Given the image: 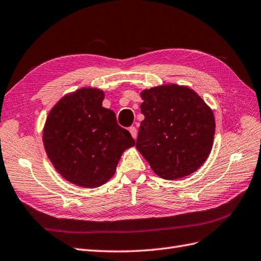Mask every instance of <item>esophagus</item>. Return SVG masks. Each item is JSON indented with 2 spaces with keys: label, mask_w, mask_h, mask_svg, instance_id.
I'll return each instance as SVG.
<instances>
[{
  "label": "esophagus",
  "mask_w": 261,
  "mask_h": 261,
  "mask_svg": "<svg viewBox=\"0 0 261 261\" xmlns=\"http://www.w3.org/2000/svg\"><path fill=\"white\" fill-rule=\"evenodd\" d=\"M129 131H130V135H131V137H132L133 139H137L138 132H137V129L135 128V126H130V128H129Z\"/></svg>",
  "instance_id": "esophagus-1"
}]
</instances>
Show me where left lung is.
<instances>
[{"label":"left lung","instance_id":"8db88e82","mask_svg":"<svg viewBox=\"0 0 261 261\" xmlns=\"http://www.w3.org/2000/svg\"><path fill=\"white\" fill-rule=\"evenodd\" d=\"M137 150L153 172L166 180L198 170L212 150L215 119L212 109L193 89L164 84L143 89Z\"/></svg>","mask_w":261,"mask_h":261}]
</instances>
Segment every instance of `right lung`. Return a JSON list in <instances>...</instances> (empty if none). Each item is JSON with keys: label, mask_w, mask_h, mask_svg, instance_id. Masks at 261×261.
Wrapping results in <instances>:
<instances>
[{"label": "right lung", "mask_w": 261, "mask_h": 261, "mask_svg": "<svg viewBox=\"0 0 261 261\" xmlns=\"http://www.w3.org/2000/svg\"><path fill=\"white\" fill-rule=\"evenodd\" d=\"M105 93L83 87L64 95L49 111L42 130L48 159L66 181L96 188L115 175L122 153L135 146L130 132L103 108Z\"/></svg>", "instance_id": "add662e5"}]
</instances>
